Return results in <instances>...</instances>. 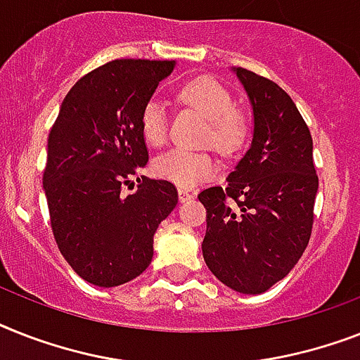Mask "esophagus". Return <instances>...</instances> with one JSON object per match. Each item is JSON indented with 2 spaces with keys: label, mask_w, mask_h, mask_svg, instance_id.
<instances>
[{
  "label": "esophagus",
  "mask_w": 360,
  "mask_h": 360,
  "mask_svg": "<svg viewBox=\"0 0 360 360\" xmlns=\"http://www.w3.org/2000/svg\"><path fill=\"white\" fill-rule=\"evenodd\" d=\"M192 198H194V195L190 194L188 190L179 188V201H181V203H185V201H190V200H192Z\"/></svg>",
  "instance_id": "34e87169"
}]
</instances>
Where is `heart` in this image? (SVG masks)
Instances as JSON below:
<instances>
[{"label":"heart","mask_w":360,"mask_h":360,"mask_svg":"<svg viewBox=\"0 0 360 360\" xmlns=\"http://www.w3.org/2000/svg\"><path fill=\"white\" fill-rule=\"evenodd\" d=\"M179 98L192 109L200 110L209 120L205 140L221 153H235L246 140L248 124L235 109V99L229 90L209 77H195L183 84ZM140 131L146 142L160 146L168 134V118L165 105L159 99H148L140 110ZM218 160L207 151L174 148L153 160V172L162 179L181 188H192L201 181L218 174Z\"/></svg>","instance_id":"1"}]
</instances>
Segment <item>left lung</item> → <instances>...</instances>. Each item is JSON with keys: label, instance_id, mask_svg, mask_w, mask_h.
<instances>
[{"label": "left lung", "instance_id": "left-lung-1", "mask_svg": "<svg viewBox=\"0 0 360 360\" xmlns=\"http://www.w3.org/2000/svg\"><path fill=\"white\" fill-rule=\"evenodd\" d=\"M253 107V140L226 186L198 200L207 209L201 244L209 270L242 294H262L303 255L314 221L318 175L312 136L285 90L235 68Z\"/></svg>", "mask_w": 360, "mask_h": 360}]
</instances>
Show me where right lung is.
I'll list each match as a JSON object with an SVG mask.
<instances>
[{
  "instance_id": "add662e5",
  "label": "right lung",
  "mask_w": 360,
  "mask_h": 360,
  "mask_svg": "<svg viewBox=\"0 0 360 360\" xmlns=\"http://www.w3.org/2000/svg\"><path fill=\"white\" fill-rule=\"evenodd\" d=\"M174 60L118 58L72 86L48 136L44 192L55 242L79 277L118 286L153 259V235L177 205L170 181L133 177L148 162L140 110Z\"/></svg>"
}]
</instances>
